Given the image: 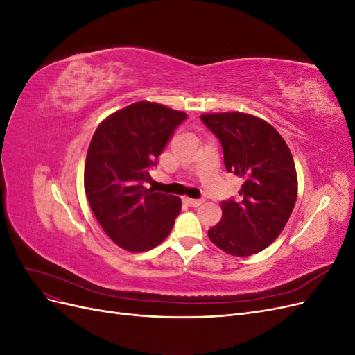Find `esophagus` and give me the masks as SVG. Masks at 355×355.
Returning a JSON list of instances; mask_svg holds the SVG:
<instances>
[{
	"label": "esophagus",
	"mask_w": 355,
	"mask_h": 355,
	"mask_svg": "<svg viewBox=\"0 0 355 355\" xmlns=\"http://www.w3.org/2000/svg\"><path fill=\"white\" fill-rule=\"evenodd\" d=\"M185 202L188 204V206H191V207H198L200 204L204 202V200H202V198H200V200H196V198H185Z\"/></svg>",
	"instance_id": "esophagus-1"
}]
</instances>
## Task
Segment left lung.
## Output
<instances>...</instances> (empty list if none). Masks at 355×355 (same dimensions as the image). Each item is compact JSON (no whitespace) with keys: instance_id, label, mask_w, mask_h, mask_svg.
<instances>
[{"instance_id":"1","label":"left lung","mask_w":355,"mask_h":355,"mask_svg":"<svg viewBox=\"0 0 355 355\" xmlns=\"http://www.w3.org/2000/svg\"><path fill=\"white\" fill-rule=\"evenodd\" d=\"M230 173L243 179L237 198L220 202L222 219L209 239L232 256H250L272 244L284 230L297 197L293 157L284 139L261 118L243 112L204 114Z\"/></svg>"}]
</instances>
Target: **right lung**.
Instances as JSON below:
<instances>
[{
	"instance_id": "right-lung-1",
	"label": "right lung",
	"mask_w": 355,
	"mask_h": 355,
	"mask_svg": "<svg viewBox=\"0 0 355 355\" xmlns=\"http://www.w3.org/2000/svg\"><path fill=\"white\" fill-rule=\"evenodd\" d=\"M164 105L136 102L96 128L85 158L84 189L108 237L128 252H146L164 241L182 207L179 197L144 187L149 168L187 120Z\"/></svg>"
}]
</instances>
